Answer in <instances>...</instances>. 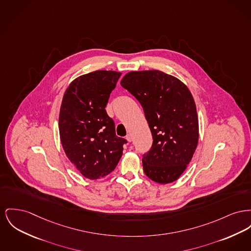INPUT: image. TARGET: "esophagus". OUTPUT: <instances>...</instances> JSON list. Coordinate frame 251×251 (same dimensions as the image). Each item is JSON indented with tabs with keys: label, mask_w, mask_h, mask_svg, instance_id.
<instances>
[{
	"label": "esophagus",
	"mask_w": 251,
	"mask_h": 251,
	"mask_svg": "<svg viewBox=\"0 0 251 251\" xmlns=\"http://www.w3.org/2000/svg\"><path fill=\"white\" fill-rule=\"evenodd\" d=\"M126 139H127V141L131 142V141H132V139H133V137H132V135H131L130 133H128V134L126 135Z\"/></svg>",
	"instance_id": "34e87169"
}]
</instances>
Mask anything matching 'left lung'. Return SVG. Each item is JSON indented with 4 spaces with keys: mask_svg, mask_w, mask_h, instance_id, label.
I'll return each instance as SVG.
<instances>
[{
    "mask_svg": "<svg viewBox=\"0 0 251 251\" xmlns=\"http://www.w3.org/2000/svg\"><path fill=\"white\" fill-rule=\"evenodd\" d=\"M120 84L141 104L153 138L142 158L145 175L159 184L176 181L192 161L199 139L191 91L176 76L159 70L129 72Z\"/></svg>",
    "mask_w": 251,
    "mask_h": 251,
    "instance_id": "8db88e82",
    "label": "left lung"
}]
</instances>
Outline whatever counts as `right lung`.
<instances>
[{
  "mask_svg": "<svg viewBox=\"0 0 251 251\" xmlns=\"http://www.w3.org/2000/svg\"><path fill=\"white\" fill-rule=\"evenodd\" d=\"M121 73L99 70L75 78L60 105L59 137L66 156L79 173L97 180L112 173L127 141L116 134L105 110Z\"/></svg>",
  "mask_w": 251,
  "mask_h": 251,
  "instance_id": "1",
  "label": "right lung"
}]
</instances>
